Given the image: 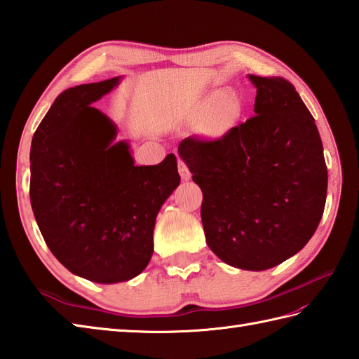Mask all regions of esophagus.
Here are the masks:
<instances>
[{
	"mask_svg": "<svg viewBox=\"0 0 359 359\" xmlns=\"http://www.w3.org/2000/svg\"><path fill=\"white\" fill-rule=\"evenodd\" d=\"M178 172H180V175H181V178L184 180V181H187L189 178H190V170H189V167H187V164L182 161V159H178Z\"/></svg>",
	"mask_w": 359,
	"mask_h": 359,
	"instance_id": "34e87169",
	"label": "esophagus"
}]
</instances>
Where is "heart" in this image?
I'll return each instance as SVG.
<instances>
[{"instance_id":"b5f03b06","label":"heart","mask_w":359,"mask_h":359,"mask_svg":"<svg viewBox=\"0 0 359 359\" xmlns=\"http://www.w3.org/2000/svg\"><path fill=\"white\" fill-rule=\"evenodd\" d=\"M240 115V104L230 95L219 93L212 100L209 106L203 107L198 116L204 118L201 130L209 138H218L224 135Z\"/></svg>"}]
</instances>
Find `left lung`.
Here are the masks:
<instances>
[{
	"instance_id": "left-lung-1",
	"label": "left lung",
	"mask_w": 359,
	"mask_h": 359,
	"mask_svg": "<svg viewBox=\"0 0 359 359\" xmlns=\"http://www.w3.org/2000/svg\"><path fill=\"white\" fill-rule=\"evenodd\" d=\"M255 116L213 141L189 137L178 154L203 190L210 250L226 264L267 270L293 257L320 224L327 167L315 119L292 83L249 75Z\"/></svg>"
}]
</instances>
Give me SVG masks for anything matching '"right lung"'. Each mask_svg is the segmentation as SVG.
Here are the masks:
<instances>
[{
  "label": "right lung",
  "mask_w": 359,
  "mask_h": 359,
  "mask_svg": "<svg viewBox=\"0 0 359 359\" xmlns=\"http://www.w3.org/2000/svg\"><path fill=\"white\" fill-rule=\"evenodd\" d=\"M119 79L58 95L30 147V204L47 247L72 273L101 284L147 267L156 215L181 181L173 154L135 165L112 119L92 107Z\"/></svg>",
  "instance_id": "1"
}]
</instances>
